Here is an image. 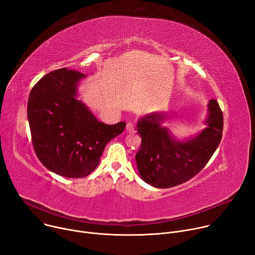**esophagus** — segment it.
Segmentation results:
<instances>
[{"instance_id": "esophagus-1", "label": "esophagus", "mask_w": 255, "mask_h": 255, "mask_svg": "<svg viewBox=\"0 0 255 255\" xmlns=\"http://www.w3.org/2000/svg\"><path fill=\"white\" fill-rule=\"evenodd\" d=\"M135 122H132V121H130L127 125H126V130L128 131V132H134L135 131Z\"/></svg>"}]
</instances>
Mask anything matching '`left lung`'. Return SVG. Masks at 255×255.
Listing matches in <instances>:
<instances>
[{
    "label": "left lung",
    "mask_w": 255,
    "mask_h": 255,
    "mask_svg": "<svg viewBox=\"0 0 255 255\" xmlns=\"http://www.w3.org/2000/svg\"><path fill=\"white\" fill-rule=\"evenodd\" d=\"M165 116L149 114L137 122L141 146L135 155L140 177L156 188H170L198 174L218 148L223 134V113L216 100L208 103L207 127L190 140L173 139L161 127Z\"/></svg>",
    "instance_id": "1"
}]
</instances>
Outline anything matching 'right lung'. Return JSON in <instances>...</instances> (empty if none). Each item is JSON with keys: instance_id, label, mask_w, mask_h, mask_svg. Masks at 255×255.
I'll return each mask as SVG.
<instances>
[{"instance_id": "1", "label": "right lung", "mask_w": 255, "mask_h": 255, "mask_svg": "<svg viewBox=\"0 0 255 255\" xmlns=\"http://www.w3.org/2000/svg\"><path fill=\"white\" fill-rule=\"evenodd\" d=\"M85 75L62 68L44 75L31 89L27 117L34 151L48 170L67 178H83L98 167L109 141L125 122L98 121L76 99Z\"/></svg>"}]
</instances>
